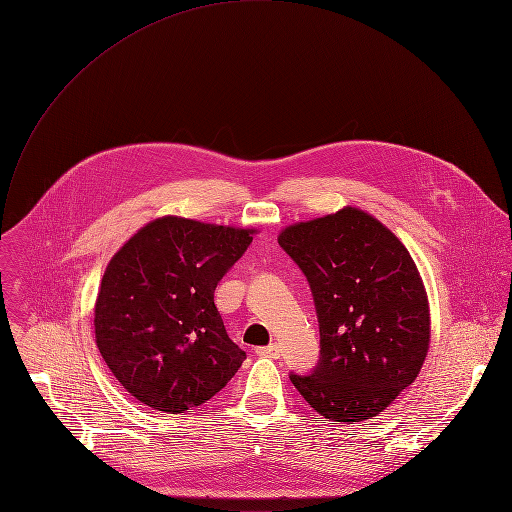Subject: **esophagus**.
I'll list each match as a JSON object with an SVG mask.
<instances>
[{"label":"esophagus","mask_w":512,"mask_h":512,"mask_svg":"<svg viewBox=\"0 0 512 512\" xmlns=\"http://www.w3.org/2000/svg\"><path fill=\"white\" fill-rule=\"evenodd\" d=\"M257 354H259V356H265V358H273V360H277V358L281 356V350H279V346H277V344H269V346H265V348H259V350H257Z\"/></svg>","instance_id":"esophagus-1"}]
</instances>
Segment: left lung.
I'll list each match as a JSON object with an SVG mask.
<instances>
[{"label": "left lung", "instance_id": "8db88e82", "mask_svg": "<svg viewBox=\"0 0 512 512\" xmlns=\"http://www.w3.org/2000/svg\"><path fill=\"white\" fill-rule=\"evenodd\" d=\"M277 241L309 281L321 337L313 374H291L293 386L331 422L378 416L418 378L430 348V305L412 255L350 205L293 223Z\"/></svg>", "mask_w": 512, "mask_h": 512}]
</instances>
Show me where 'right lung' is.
<instances>
[{
	"mask_svg": "<svg viewBox=\"0 0 512 512\" xmlns=\"http://www.w3.org/2000/svg\"><path fill=\"white\" fill-rule=\"evenodd\" d=\"M255 233L166 215L114 253L94 305L96 346L138 402L183 414L237 374L245 352L227 335L215 287Z\"/></svg>",
	"mask_w": 512,
	"mask_h": 512,
	"instance_id": "obj_1",
	"label": "right lung"
}]
</instances>
